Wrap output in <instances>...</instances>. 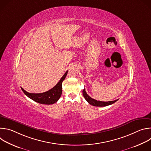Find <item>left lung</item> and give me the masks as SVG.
Returning <instances> with one entry per match:
<instances>
[{"instance_id": "left-lung-1", "label": "left lung", "mask_w": 151, "mask_h": 151, "mask_svg": "<svg viewBox=\"0 0 151 151\" xmlns=\"http://www.w3.org/2000/svg\"><path fill=\"white\" fill-rule=\"evenodd\" d=\"M82 93H83V96L85 98V99L88 101V103L94 106H100V107H103V106H106L108 105H111L113 103H114L115 102H116V101H118V100H115L114 101H97L95 99H92L91 97H90L85 91V89L84 88L82 91Z\"/></svg>"}]
</instances>
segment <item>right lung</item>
<instances>
[{
    "label": "right lung",
    "instance_id": "add662e5",
    "mask_svg": "<svg viewBox=\"0 0 151 151\" xmlns=\"http://www.w3.org/2000/svg\"><path fill=\"white\" fill-rule=\"evenodd\" d=\"M68 72V70L64 74V75L60 79V81L52 89L45 93L37 94L30 93L25 91L22 87H21V88L28 97L33 101L40 104H52L56 103L61 97L62 93V82L66 77Z\"/></svg>",
    "mask_w": 151,
    "mask_h": 151
}]
</instances>
